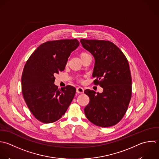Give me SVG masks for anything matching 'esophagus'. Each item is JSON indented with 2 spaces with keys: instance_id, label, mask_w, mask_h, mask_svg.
<instances>
[{
  "instance_id": "obj_1",
  "label": "esophagus",
  "mask_w": 159,
  "mask_h": 159,
  "mask_svg": "<svg viewBox=\"0 0 159 159\" xmlns=\"http://www.w3.org/2000/svg\"><path fill=\"white\" fill-rule=\"evenodd\" d=\"M76 90H77V92L78 93H83L84 92V89L82 87H78L77 88Z\"/></svg>"
}]
</instances>
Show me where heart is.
Here are the masks:
<instances>
[{"label":"heart","instance_id":"b5f03b06","mask_svg":"<svg viewBox=\"0 0 159 159\" xmlns=\"http://www.w3.org/2000/svg\"><path fill=\"white\" fill-rule=\"evenodd\" d=\"M87 54H88L86 53V52H82V53L80 54V58H81V57H84V56H86V55H87Z\"/></svg>","mask_w":159,"mask_h":159}]
</instances>
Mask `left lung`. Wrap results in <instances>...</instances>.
<instances>
[{
	"instance_id": "left-lung-1",
	"label": "left lung",
	"mask_w": 159,
	"mask_h": 159,
	"mask_svg": "<svg viewBox=\"0 0 159 159\" xmlns=\"http://www.w3.org/2000/svg\"><path fill=\"white\" fill-rule=\"evenodd\" d=\"M80 43L95 59L93 83L103 89L97 94L89 89L84 91L90 98L84 109L85 116L97 126H114L124 116L131 98L128 61L121 49L110 41L81 39Z\"/></svg>"
}]
</instances>
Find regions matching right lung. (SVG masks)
I'll return each mask as SVG.
<instances>
[{"mask_svg": "<svg viewBox=\"0 0 159 159\" xmlns=\"http://www.w3.org/2000/svg\"><path fill=\"white\" fill-rule=\"evenodd\" d=\"M76 39L45 42L25 64L21 76L24 100L34 116L44 123L60 119L72 102L76 89L67 85L58 89L54 74L65 69L70 53L79 46Z\"/></svg>", "mask_w": 159, "mask_h": 159, "instance_id": "add662e5", "label": "right lung"}]
</instances>
